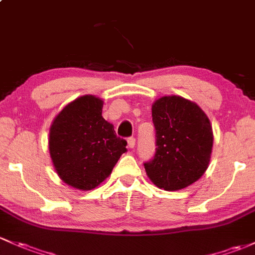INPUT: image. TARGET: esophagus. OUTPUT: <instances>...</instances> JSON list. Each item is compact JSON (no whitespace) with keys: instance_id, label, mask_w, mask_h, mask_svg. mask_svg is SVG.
Segmentation results:
<instances>
[{"instance_id":"obj_1","label":"esophagus","mask_w":255,"mask_h":255,"mask_svg":"<svg viewBox=\"0 0 255 255\" xmlns=\"http://www.w3.org/2000/svg\"><path fill=\"white\" fill-rule=\"evenodd\" d=\"M127 143H128V146H129L130 149H133V148H134V145H135V138L130 136V138L127 139Z\"/></svg>"}]
</instances>
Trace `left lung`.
I'll use <instances>...</instances> for the list:
<instances>
[{
  "instance_id": "1",
  "label": "left lung",
  "mask_w": 255,
  "mask_h": 255,
  "mask_svg": "<svg viewBox=\"0 0 255 255\" xmlns=\"http://www.w3.org/2000/svg\"><path fill=\"white\" fill-rule=\"evenodd\" d=\"M156 130L154 159L144 163L152 183L178 191L197 182L208 168L213 149V128L205 112L191 100L171 95L151 107Z\"/></svg>"
}]
</instances>
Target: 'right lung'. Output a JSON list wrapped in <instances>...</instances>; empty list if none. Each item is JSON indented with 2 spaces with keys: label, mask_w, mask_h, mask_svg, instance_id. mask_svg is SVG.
Listing matches in <instances>:
<instances>
[{
  "label": "right lung",
  "mask_w": 255,
  "mask_h": 255,
  "mask_svg": "<svg viewBox=\"0 0 255 255\" xmlns=\"http://www.w3.org/2000/svg\"><path fill=\"white\" fill-rule=\"evenodd\" d=\"M104 101L84 95L64 106L50 128L49 149L64 183L80 191L96 188L111 175L127 141L103 117Z\"/></svg>",
  "instance_id": "add662e5"
}]
</instances>
